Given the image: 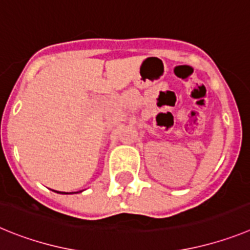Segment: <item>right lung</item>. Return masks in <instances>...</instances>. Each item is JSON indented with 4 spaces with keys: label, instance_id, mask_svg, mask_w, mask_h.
<instances>
[{
    "label": "right lung",
    "instance_id": "add662e5",
    "mask_svg": "<svg viewBox=\"0 0 250 250\" xmlns=\"http://www.w3.org/2000/svg\"><path fill=\"white\" fill-rule=\"evenodd\" d=\"M63 194H68V193H63Z\"/></svg>",
    "mask_w": 250,
    "mask_h": 250
}]
</instances>
